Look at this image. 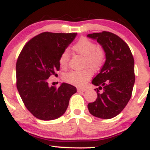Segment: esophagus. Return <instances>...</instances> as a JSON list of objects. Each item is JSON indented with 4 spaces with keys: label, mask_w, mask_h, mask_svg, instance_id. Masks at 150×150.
I'll return each mask as SVG.
<instances>
[{
    "label": "esophagus",
    "mask_w": 150,
    "mask_h": 150,
    "mask_svg": "<svg viewBox=\"0 0 150 150\" xmlns=\"http://www.w3.org/2000/svg\"><path fill=\"white\" fill-rule=\"evenodd\" d=\"M85 91H87V89H86V88H81V87H79V88H77V92H85Z\"/></svg>",
    "instance_id": "obj_1"
}]
</instances>
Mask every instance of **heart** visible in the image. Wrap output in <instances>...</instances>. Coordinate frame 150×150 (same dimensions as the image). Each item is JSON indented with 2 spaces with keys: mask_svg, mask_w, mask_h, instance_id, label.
<instances>
[{
  "mask_svg": "<svg viewBox=\"0 0 150 150\" xmlns=\"http://www.w3.org/2000/svg\"><path fill=\"white\" fill-rule=\"evenodd\" d=\"M73 51L85 58L84 66L89 67L94 70H97L102 66L104 62L105 54L104 51L97 47V44L86 37L79 39L73 47ZM70 54L65 51L61 53L59 58V64L61 68L65 69L68 65ZM92 71L89 68L80 71L72 70L65 74L63 80L68 83L75 86L84 85L92 76Z\"/></svg>",
  "mask_w": 150,
  "mask_h": 150,
  "instance_id": "obj_1",
  "label": "heart"
}]
</instances>
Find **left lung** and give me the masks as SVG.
I'll return each instance as SVG.
<instances>
[{
	"instance_id": "1",
	"label": "left lung",
	"mask_w": 150,
	"mask_h": 150,
	"mask_svg": "<svg viewBox=\"0 0 150 150\" xmlns=\"http://www.w3.org/2000/svg\"><path fill=\"white\" fill-rule=\"evenodd\" d=\"M104 49L106 61L92 81L98 88L96 101L87 105L92 116L103 119L116 116L130 100L135 83L134 58L128 44L109 32L87 34Z\"/></svg>"
}]
</instances>
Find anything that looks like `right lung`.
<instances>
[{
	"mask_svg": "<svg viewBox=\"0 0 150 150\" xmlns=\"http://www.w3.org/2000/svg\"><path fill=\"white\" fill-rule=\"evenodd\" d=\"M77 33L43 32L30 39L22 49L16 63L17 88L26 108L43 120L64 114L76 87L62 83L58 88L48 83L60 70L59 58Z\"/></svg>",
	"mask_w": 150,
	"mask_h": 150,
	"instance_id": "1",
	"label": "right lung"
}]
</instances>
